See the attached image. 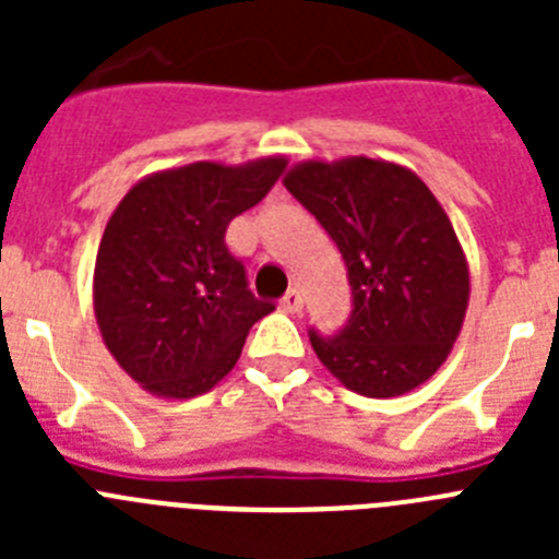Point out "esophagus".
<instances>
[{
  "mask_svg": "<svg viewBox=\"0 0 559 559\" xmlns=\"http://www.w3.org/2000/svg\"><path fill=\"white\" fill-rule=\"evenodd\" d=\"M302 294H299V290L296 288H290L288 294L283 296V302H280V308L285 310V313H299V310H302Z\"/></svg>",
  "mask_w": 559,
  "mask_h": 559,
  "instance_id": "esophagus-1",
  "label": "esophagus"
}]
</instances>
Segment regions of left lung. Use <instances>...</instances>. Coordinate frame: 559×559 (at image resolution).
Segmentation results:
<instances>
[{"label":"left lung","mask_w":559,"mask_h":559,"mask_svg":"<svg viewBox=\"0 0 559 559\" xmlns=\"http://www.w3.org/2000/svg\"><path fill=\"white\" fill-rule=\"evenodd\" d=\"M283 185L333 237L353 285L341 335L310 333L324 369L364 397L423 386L471 302V265L437 195L408 167L369 156L305 159Z\"/></svg>","instance_id":"obj_1"}]
</instances>
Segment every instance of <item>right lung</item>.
<instances>
[{"instance_id": "obj_1", "label": "right lung", "mask_w": 559, "mask_h": 559, "mask_svg": "<svg viewBox=\"0 0 559 559\" xmlns=\"http://www.w3.org/2000/svg\"><path fill=\"white\" fill-rule=\"evenodd\" d=\"M288 159L192 162L140 179L108 218L92 299L103 344L145 392L190 400L235 369L274 310L246 288L226 226L265 199Z\"/></svg>"}]
</instances>
